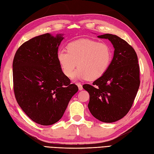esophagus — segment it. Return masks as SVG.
I'll return each mask as SVG.
<instances>
[{"mask_svg": "<svg viewBox=\"0 0 154 154\" xmlns=\"http://www.w3.org/2000/svg\"><path fill=\"white\" fill-rule=\"evenodd\" d=\"M77 85L78 87L79 91H82L83 90V87H82V84H80V83H77Z\"/></svg>", "mask_w": 154, "mask_h": 154, "instance_id": "1", "label": "esophagus"}]
</instances>
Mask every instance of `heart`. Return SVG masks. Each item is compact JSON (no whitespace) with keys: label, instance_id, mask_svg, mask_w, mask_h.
I'll list each match as a JSON object with an SVG mask.
<instances>
[{"label":"heart","instance_id":"obj_1","mask_svg":"<svg viewBox=\"0 0 154 154\" xmlns=\"http://www.w3.org/2000/svg\"><path fill=\"white\" fill-rule=\"evenodd\" d=\"M112 58L109 45L91 39H79L69 42L67 51L59 50L57 58L63 74L74 80H96L108 70Z\"/></svg>","mask_w":154,"mask_h":154}]
</instances>
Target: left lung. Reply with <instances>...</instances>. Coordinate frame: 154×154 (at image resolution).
Instances as JSON below:
<instances>
[{
    "label": "left lung",
    "instance_id": "8db88e82",
    "mask_svg": "<svg viewBox=\"0 0 154 154\" xmlns=\"http://www.w3.org/2000/svg\"><path fill=\"white\" fill-rule=\"evenodd\" d=\"M97 37L110 41L114 57L103 75L92 85L85 84L83 88L89 93L88 108L92 115L102 122L112 123L127 115L136 96L140 85L137 56L132 46L118 36Z\"/></svg>",
    "mask_w": 154,
    "mask_h": 154
}]
</instances>
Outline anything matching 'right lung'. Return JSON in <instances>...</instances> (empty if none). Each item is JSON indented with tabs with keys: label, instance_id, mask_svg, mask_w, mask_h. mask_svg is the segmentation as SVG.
<instances>
[{
	"label": "right lung",
	"instance_id": "add662e5",
	"mask_svg": "<svg viewBox=\"0 0 154 154\" xmlns=\"http://www.w3.org/2000/svg\"><path fill=\"white\" fill-rule=\"evenodd\" d=\"M63 35L46 33L26 42L13 62V89L22 110L34 122L53 125L62 118L78 91L57 58Z\"/></svg>",
	"mask_w": 154,
	"mask_h": 154
}]
</instances>
